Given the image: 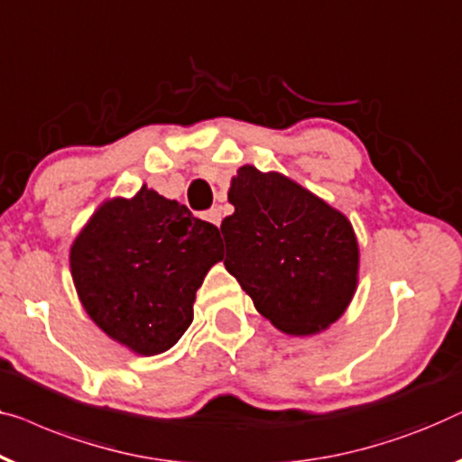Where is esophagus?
I'll list each match as a JSON object with an SVG mask.
<instances>
[{"label": "esophagus", "instance_id": "34e87169", "mask_svg": "<svg viewBox=\"0 0 462 462\" xmlns=\"http://www.w3.org/2000/svg\"><path fill=\"white\" fill-rule=\"evenodd\" d=\"M204 218L208 220V223H212V225L220 226V220H223V212H220V208H218V206H217V208H210L208 212H206Z\"/></svg>", "mask_w": 462, "mask_h": 462}]
</instances>
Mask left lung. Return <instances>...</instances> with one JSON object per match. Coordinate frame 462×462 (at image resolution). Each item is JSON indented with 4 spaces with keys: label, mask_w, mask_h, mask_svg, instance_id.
Here are the masks:
<instances>
[{
    "label": "left lung",
    "mask_w": 462,
    "mask_h": 462,
    "mask_svg": "<svg viewBox=\"0 0 462 462\" xmlns=\"http://www.w3.org/2000/svg\"><path fill=\"white\" fill-rule=\"evenodd\" d=\"M220 225L225 266L277 329L310 336L350 304L358 244L342 212L279 172L242 166Z\"/></svg>",
    "instance_id": "left-lung-1"
}]
</instances>
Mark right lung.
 I'll return each instance as SVG.
<instances>
[{"mask_svg":"<svg viewBox=\"0 0 462 462\" xmlns=\"http://www.w3.org/2000/svg\"><path fill=\"white\" fill-rule=\"evenodd\" d=\"M220 258L218 226L143 185L91 217L72 244L70 269L99 329L153 356L191 325L198 287Z\"/></svg>","mask_w":462,"mask_h":462,"instance_id":"1","label":"right lung"}]
</instances>
